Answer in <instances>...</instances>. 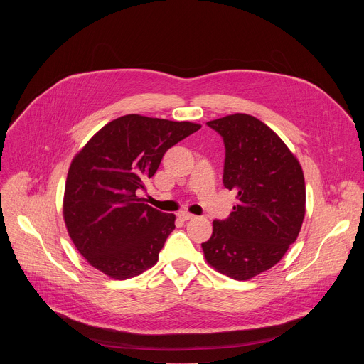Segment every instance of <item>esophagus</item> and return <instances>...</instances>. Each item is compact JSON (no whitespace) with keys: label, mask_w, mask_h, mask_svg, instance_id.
Returning a JSON list of instances; mask_svg holds the SVG:
<instances>
[{"label":"esophagus","mask_w":364,"mask_h":364,"mask_svg":"<svg viewBox=\"0 0 364 364\" xmlns=\"http://www.w3.org/2000/svg\"><path fill=\"white\" fill-rule=\"evenodd\" d=\"M178 218H180L181 220H191V219H194L196 216L191 215V213H188V212H180V213H178Z\"/></svg>","instance_id":"esophagus-1"}]
</instances>
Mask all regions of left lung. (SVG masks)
<instances>
[{
  "mask_svg": "<svg viewBox=\"0 0 364 364\" xmlns=\"http://www.w3.org/2000/svg\"><path fill=\"white\" fill-rule=\"evenodd\" d=\"M226 148L223 184L237 204L226 220L213 222L201 243L218 272L247 281L277 265L301 230L305 181L299 161L262 121L246 114L207 122Z\"/></svg>",
  "mask_w": 364,
  "mask_h": 364,
  "instance_id": "1",
  "label": "left lung"
}]
</instances>
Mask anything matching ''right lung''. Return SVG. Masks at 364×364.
I'll list each match as a JSON object with an SVG mask.
<instances>
[{
	"label": "right lung",
	"instance_id": "right-lung-1",
	"mask_svg": "<svg viewBox=\"0 0 364 364\" xmlns=\"http://www.w3.org/2000/svg\"><path fill=\"white\" fill-rule=\"evenodd\" d=\"M200 128L131 114L100 128L75 155L63 219L89 265L122 281L157 264L176 216L145 204L136 193L145 190L166 151Z\"/></svg>",
	"mask_w": 364,
	"mask_h": 364
}]
</instances>
